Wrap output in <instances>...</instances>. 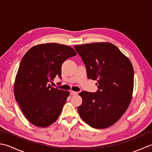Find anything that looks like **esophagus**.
<instances>
[{"instance_id": "1", "label": "esophagus", "mask_w": 152, "mask_h": 152, "mask_svg": "<svg viewBox=\"0 0 152 152\" xmlns=\"http://www.w3.org/2000/svg\"><path fill=\"white\" fill-rule=\"evenodd\" d=\"M70 95H75L77 94V93H78V92L74 91H70Z\"/></svg>"}]
</instances>
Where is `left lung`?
<instances>
[{
	"label": "left lung",
	"mask_w": 152,
	"mask_h": 152,
	"mask_svg": "<svg viewBox=\"0 0 152 152\" xmlns=\"http://www.w3.org/2000/svg\"><path fill=\"white\" fill-rule=\"evenodd\" d=\"M82 57L89 79L97 80L96 93L82 91L80 117L95 129L117 122L129 106L134 87V70L130 60L115 45L96 42L74 46Z\"/></svg>",
	"instance_id": "left-lung-1"
}]
</instances>
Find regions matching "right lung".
I'll return each instance as SVG.
<instances>
[{
	"instance_id": "add662e5",
	"label": "right lung",
	"mask_w": 152,
	"mask_h": 152,
	"mask_svg": "<svg viewBox=\"0 0 152 152\" xmlns=\"http://www.w3.org/2000/svg\"><path fill=\"white\" fill-rule=\"evenodd\" d=\"M72 48L47 43L32 47L25 54L16 74L14 92L23 114L38 127H47L59 118L69 91L51 87L50 82L61 77L62 64L75 56Z\"/></svg>"
}]
</instances>
